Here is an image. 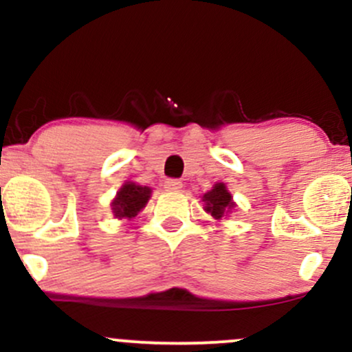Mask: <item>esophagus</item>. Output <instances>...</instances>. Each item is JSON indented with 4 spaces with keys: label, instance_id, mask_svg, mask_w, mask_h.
Segmentation results:
<instances>
[{
    "label": "esophagus",
    "instance_id": "esophagus-1",
    "mask_svg": "<svg viewBox=\"0 0 352 352\" xmlns=\"http://www.w3.org/2000/svg\"><path fill=\"white\" fill-rule=\"evenodd\" d=\"M165 188L170 190V192H179L182 188V182L177 180V179H168L165 182Z\"/></svg>",
    "mask_w": 352,
    "mask_h": 352
}]
</instances>
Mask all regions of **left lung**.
I'll return each mask as SVG.
<instances>
[{"label":"left lung","mask_w":352,"mask_h":352,"mask_svg":"<svg viewBox=\"0 0 352 352\" xmlns=\"http://www.w3.org/2000/svg\"><path fill=\"white\" fill-rule=\"evenodd\" d=\"M201 200L205 201V210L215 220H220V218H223L227 213L235 208V201L232 199V193L228 192L225 184H221V182L213 185V188L205 193Z\"/></svg>","instance_id":"obj_1"}]
</instances>
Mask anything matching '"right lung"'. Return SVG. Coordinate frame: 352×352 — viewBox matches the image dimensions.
I'll return each instance as SVG.
<instances>
[{"mask_svg": "<svg viewBox=\"0 0 352 352\" xmlns=\"http://www.w3.org/2000/svg\"><path fill=\"white\" fill-rule=\"evenodd\" d=\"M152 190L148 187L137 185L134 182H125L117 192L116 199L112 200V213L119 220H122V218L131 220V218L137 217V213L147 205Z\"/></svg>", "mask_w": 352, "mask_h": 352, "instance_id": "1", "label": "right lung"}]
</instances>
